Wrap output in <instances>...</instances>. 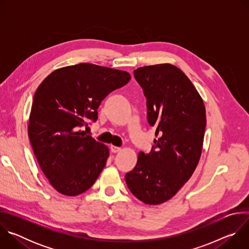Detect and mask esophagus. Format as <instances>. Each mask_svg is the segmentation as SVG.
<instances>
[{
	"instance_id": "34e87169",
	"label": "esophagus",
	"mask_w": 249,
	"mask_h": 249,
	"mask_svg": "<svg viewBox=\"0 0 249 249\" xmlns=\"http://www.w3.org/2000/svg\"><path fill=\"white\" fill-rule=\"evenodd\" d=\"M110 150H111V152L112 153H118V152H120L121 151V148H119V147H116V146H111L110 147Z\"/></svg>"
}]
</instances>
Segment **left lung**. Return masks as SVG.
<instances>
[{"instance_id": "8db88e82", "label": "left lung", "mask_w": 249, "mask_h": 249, "mask_svg": "<svg viewBox=\"0 0 249 249\" xmlns=\"http://www.w3.org/2000/svg\"><path fill=\"white\" fill-rule=\"evenodd\" d=\"M134 77L147 99L148 122L160 137L149 154H139L125 180L139 200L158 205L173 197L193 174L202 152L206 109L191 81L173 65L141 67Z\"/></svg>"}]
</instances>
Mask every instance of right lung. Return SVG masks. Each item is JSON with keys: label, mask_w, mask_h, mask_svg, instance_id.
Returning <instances> with one entry per match:
<instances>
[{"label": "right lung", "mask_w": 249, "mask_h": 249, "mask_svg": "<svg viewBox=\"0 0 249 249\" xmlns=\"http://www.w3.org/2000/svg\"><path fill=\"white\" fill-rule=\"evenodd\" d=\"M131 79L124 71L82 63L58 69L34 93L28 123L33 153L50 184L76 196L95 182L108 148L82 131L97 120V108Z\"/></svg>", "instance_id": "1"}]
</instances>
